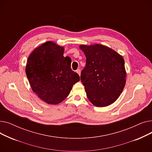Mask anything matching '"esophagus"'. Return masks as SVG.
<instances>
[{
  "label": "esophagus",
  "mask_w": 152,
  "mask_h": 152,
  "mask_svg": "<svg viewBox=\"0 0 152 152\" xmlns=\"http://www.w3.org/2000/svg\"><path fill=\"white\" fill-rule=\"evenodd\" d=\"M76 73H77L79 76H80V75H81V70L79 69H77V70H76Z\"/></svg>",
  "instance_id": "esophagus-1"
}]
</instances>
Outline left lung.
<instances>
[{
	"mask_svg": "<svg viewBox=\"0 0 152 152\" xmlns=\"http://www.w3.org/2000/svg\"><path fill=\"white\" fill-rule=\"evenodd\" d=\"M86 57L81 80L92 104L104 107L114 103L126 84L124 60L111 48L102 44L80 45Z\"/></svg>",
	"mask_w": 152,
	"mask_h": 152,
	"instance_id": "1",
	"label": "left lung"
}]
</instances>
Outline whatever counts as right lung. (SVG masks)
<instances>
[{
    "mask_svg": "<svg viewBox=\"0 0 152 152\" xmlns=\"http://www.w3.org/2000/svg\"><path fill=\"white\" fill-rule=\"evenodd\" d=\"M64 50L63 47L47 41L36 48L27 60L26 73L31 88L48 104L61 103L80 80L71 68V58L63 56Z\"/></svg>",
    "mask_w": 152,
    "mask_h": 152,
    "instance_id": "obj_1",
    "label": "right lung"
}]
</instances>
